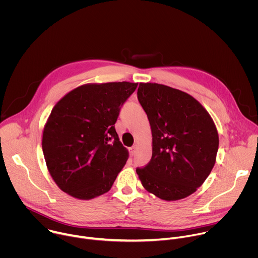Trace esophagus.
<instances>
[{"mask_svg":"<svg viewBox=\"0 0 258 258\" xmlns=\"http://www.w3.org/2000/svg\"><path fill=\"white\" fill-rule=\"evenodd\" d=\"M137 149H138V147L135 145V146H133V147H131L130 148V154H131V156H135V154H136V152H137Z\"/></svg>","mask_w":258,"mask_h":258,"instance_id":"1","label":"esophagus"}]
</instances>
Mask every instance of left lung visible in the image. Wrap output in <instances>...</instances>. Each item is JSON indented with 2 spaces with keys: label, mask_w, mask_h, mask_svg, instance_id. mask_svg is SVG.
Instances as JSON below:
<instances>
[{
  "label": "left lung",
  "mask_w": 258,
  "mask_h": 258,
  "mask_svg": "<svg viewBox=\"0 0 258 258\" xmlns=\"http://www.w3.org/2000/svg\"><path fill=\"white\" fill-rule=\"evenodd\" d=\"M138 99L152 132L150 162L136 171L143 187L165 201L183 199L205 181L218 150V133L207 110L191 95L140 83Z\"/></svg>",
  "instance_id": "left-lung-1"
}]
</instances>
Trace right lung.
I'll use <instances>...</instances> for the list:
<instances>
[{
  "label": "right lung",
  "instance_id": "right-lung-1",
  "mask_svg": "<svg viewBox=\"0 0 258 258\" xmlns=\"http://www.w3.org/2000/svg\"><path fill=\"white\" fill-rule=\"evenodd\" d=\"M137 83L86 84L61 98L43 132L48 170L66 194L90 200L107 193L128 158L114 124Z\"/></svg>",
  "mask_w": 258,
  "mask_h": 258
}]
</instances>
